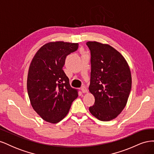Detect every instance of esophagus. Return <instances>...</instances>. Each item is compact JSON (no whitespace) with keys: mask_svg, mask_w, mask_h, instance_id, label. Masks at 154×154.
<instances>
[{"mask_svg":"<svg viewBox=\"0 0 154 154\" xmlns=\"http://www.w3.org/2000/svg\"><path fill=\"white\" fill-rule=\"evenodd\" d=\"M81 91H82V92L83 93H85V92H87V87H85V86H82V87H81Z\"/></svg>","mask_w":154,"mask_h":154,"instance_id":"obj_1","label":"esophagus"}]
</instances>
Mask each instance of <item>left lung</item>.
I'll return each instance as SVG.
<instances>
[{
    "mask_svg": "<svg viewBox=\"0 0 154 154\" xmlns=\"http://www.w3.org/2000/svg\"><path fill=\"white\" fill-rule=\"evenodd\" d=\"M91 51V82L88 87L95 102L90 112L103 122L116 118L127 105L131 91L128 65L117 50L108 44L87 42Z\"/></svg>",
    "mask_w": 154,
    "mask_h": 154,
    "instance_id": "8db88e82",
    "label": "left lung"
}]
</instances>
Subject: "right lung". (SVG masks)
Masks as SVG:
<instances>
[{
    "mask_svg": "<svg viewBox=\"0 0 154 154\" xmlns=\"http://www.w3.org/2000/svg\"><path fill=\"white\" fill-rule=\"evenodd\" d=\"M78 48V43L49 42L40 48L31 62L27 92L32 108L45 122L62 120L78 96L62 69L67 56Z\"/></svg>",
    "mask_w": 154,
    "mask_h": 154,
    "instance_id": "add662e5",
    "label": "right lung"
}]
</instances>
